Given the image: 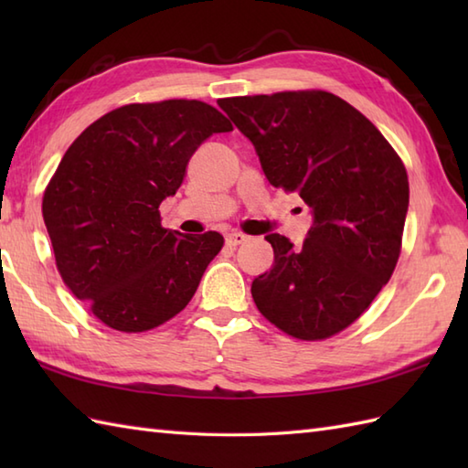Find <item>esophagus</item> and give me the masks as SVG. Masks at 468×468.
Wrapping results in <instances>:
<instances>
[{"instance_id": "1", "label": "esophagus", "mask_w": 468, "mask_h": 468, "mask_svg": "<svg viewBox=\"0 0 468 468\" xmlns=\"http://www.w3.org/2000/svg\"><path fill=\"white\" fill-rule=\"evenodd\" d=\"M245 241H247V235H243V233H239V231H231V233L225 235V243H227L229 247H237V245H241V243H245Z\"/></svg>"}]
</instances>
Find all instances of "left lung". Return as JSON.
Listing matches in <instances>:
<instances>
[{"label": "left lung", "mask_w": 468, "mask_h": 468, "mask_svg": "<svg viewBox=\"0 0 468 468\" xmlns=\"http://www.w3.org/2000/svg\"><path fill=\"white\" fill-rule=\"evenodd\" d=\"M217 104L255 146L267 181L300 195L312 215L302 247L265 235L275 260L251 283L257 310L300 340L342 332L399 261L410 197L402 161L362 112L330 92Z\"/></svg>", "instance_id": "left-lung-1"}]
</instances>
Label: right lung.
Returning a JSON list of instances; mask_svg holds the SVG:
<instances>
[{"mask_svg": "<svg viewBox=\"0 0 468 468\" xmlns=\"http://www.w3.org/2000/svg\"><path fill=\"white\" fill-rule=\"evenodd\" d=\"M229 131L198 101L128 104L88 126L59 161L42 203L58 271L108 327L153 330L191 302L223 235L165 229L158 207L197 148Z\"/></svg>", "mask_w": 468, "mask_h": 468, "instance_id": "obj_1", "label": "right lung"}]
</instances>
